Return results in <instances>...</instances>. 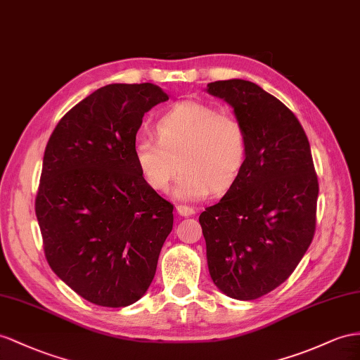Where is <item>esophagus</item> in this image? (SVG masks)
Returning <instances> with one entry per match:
<instances>
[{
  "mask_svg": "<svg viewBox=\"0 0 360 360\" xmlns=\"http://www.w3.org/2000/svg\"><path fill=\"white\" fill-rule=\"evenodd\" d=\"M176 211H178V214H181V216H193L196 213L195 210H193L191 207H187V205H178Z\"/></svg>",
  "mask_w": 360,
  "mask_h": 360,
  "instance_id": "esophagus-1",
  "label": "esophagus"
}]
</instances>
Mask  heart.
<instances>
[{
	"label": "heart",
	"mask_w": 360,
	"mask_h": 360,
	"mask_svg": "<svg viewBox=\"0 0 360 360\" xmlns=\"http://www.w3.org/2000/svg\"><path fill=\"white\" fill-rule=\"evenodd\" d=\"M156 138L138 136L134 156L147 186L167 191L178 179L174 195L198 200L213 188L220 193L231 187L248 155L243 123L234 114L219 112L207 103L186 100L158 117Z\"/></svg>",
	"instance_id": "heart-1"
}]
</instances>
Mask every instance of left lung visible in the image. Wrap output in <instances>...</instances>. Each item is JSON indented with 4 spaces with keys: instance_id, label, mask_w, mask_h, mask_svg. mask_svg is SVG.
Returning <instances> with one entry per match:
<instances>
[{
    "instance_id": "1",
    "label": "left lung",
    "mask_w": 360,
    "mask_h": 360,
    "mask_svg": "<svg viewBox=\"0 0 360 360\" xmlns=\"http://www.w3.org/2000/svg\"><path fill=\"white\" fill-rule=\"evenodd\" d=\"M207 91L234 108L248 136L237 179L199 216L208 269L228 297L251 301L288 280L310 246L318 176L306 132L278 98L242 79Z\"/></svg>"
}]
</instances>
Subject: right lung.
Instances as JSON below:
<instances>
[{
	"mask_svg": "<svg viewBox=\"0 0 360 360\" xmlns=\"http://www.w3.org/2000/svg\"><path fill=\"white\" fill-rule=\"evenodd\" d=\"M169 96L112 84L60 118L45 147L34 200L50 268L82 298L126 307L153 280L173 204L147 186L134 156L143 115Z\"/></svg>",
	"mask_w": 360,
	"mask_h": 360,
	"instance_id": "right-lung-1",
	"label": "right lung"
}]
</instances>
